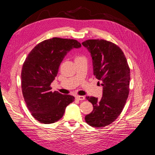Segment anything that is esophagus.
Segmentation results:
<instances>
[{"mask_svg":"<svg viewBox=\"0 0 155 155\" xmlns=\"http://www.w3.org/2000/svg\"><path fill=\"white\" fill-rule=\"evenodd\" d=\"M76 98L78 101H83L84 100L85 97L84 96H76Z\"/></svg>","mask_w":155,"mask_h":155,"instance_id":"1","label":"esophagus"}]
</instances>
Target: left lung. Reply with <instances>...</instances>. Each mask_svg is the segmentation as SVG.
Returning <instances> with one entry per match:
<instances>
[{"mask_svg": "<svg viewBox=\"0 0 155 155\" xmlns=\"http://www.w3.org/2000/svg\"><path fill=\"white\" fill-rule=\"evenodd\" d=\"M82 45L91 53L93 74L103 88L101 99L86 97L93 104V110L86 115L85 121L91 127H104L114 122L123 111L129 93L130 68L123 51L113 42L90 39Z\"/></svg>", "mask_w": 155, "mask_h": 155, "instance_id": "obj_1", "label": "left lung"}]
</instances>
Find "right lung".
<instances>
[{
  "mask_svg": "<svg viewBox=\"0 0 155 155\" xmlns=\"http://www.w3.org/2000/svg\"><path fill=\"white\" fill-rule=\"evenodd\" d=\"M81 47L77 40L54 37L38 43L26 58L21 72L22 94L32 116L40 123L60 120L66 107L74 101L71 95L52 92L51 84L64 56Z\"/></svg>",
  "mask_w": 155,
  "mask_h": 155,
  "instance_id": "add662e5",
  "label": "right lung"
}]
</instances>
